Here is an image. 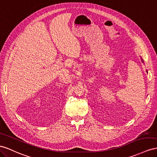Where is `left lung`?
<instances>
[{
    "label": "left lung",
    "mask_w": 157,
    "mask_h": 157,
    "mask_svg": "<svg viewBox=\"0 0 157 157\" xmlns=\"http://www.w3.org/2000/svg\"><path fill=\"white\" fill-rule=\"evenodd\" d=\"M142 62H143V60H142Z\"/></svg>",
    "instance_id": "obj_1"
}]
</instances>
